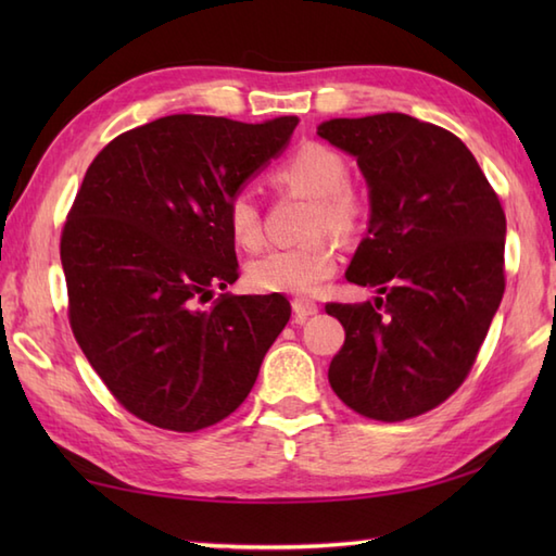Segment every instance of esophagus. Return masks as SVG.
<instances>
[{"instance_id": "1", "label": "esophagus", "mask_w": 556, "mask_h": 556, "mask_svg": "<svg viewBox=\"0 0 556 556\" xmlns=\"http://www.w3.org/2000/svg\"><path fill=\"white\" fill-rule=\"evenodd\" d=\"M291 308H293V313H296L299 320H305V317L315 315V313H317V308H320V305H317V303H315V301H311V299H303V296H299V299H293V301H291Z\"/></svg>"}]
</instances>
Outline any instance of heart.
Returning a JSON list of instances; mask_svg holds the SVG:
<instances>
[{
    "label": "heart",
    "mask_w": 556,
    "mask_h": 556,
    "mask_svg": "<svg viewBox=\"0 0 556 556\" xmlns=\"http://www.w3.org/2000/svg\"><path fill=\"white\" fill-rule=\"evenodd\" d=\"M271 186L281 193L308 195L313 205L305 222V239L296 245L275 248L255 257L245 269L248 285L263 293H296L311 296L339 267V243L327 236H351L361 227L365 203L349 184V164L337 150L305 143L269 174ZM229 236L245 251L265 243L263 212L251 191H236L224 207Z\"/></svg>",
    "instance_id": "obj_1"
}]
</instances>
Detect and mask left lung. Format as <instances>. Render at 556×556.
Returning <instances> with one entry per match:
<instances>
[{"label": "left lung", "instance_id": "obj_1", "mask_svg": "<svg viewBox=\"0 0 556 556\" xmlns=\"http://www.w3.org/2000/svg\"><path fill=\"white\" fill-rule=\"evenodd\" d=\"M370 186V227L346 279L375 303H327L346 339L329 384L365 418L422 416L464 384L504 296L506 217L460 138L408 114L329 119Z\"/></svg>", "mask_w": 556, "mask_h": 556}]
</instances>
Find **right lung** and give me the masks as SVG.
I'll return each instance as SVG.
<instances>
[{
	"mask_svg": "<svg viewBox=\"0 0 556 556\" xmlns=\"http://www.w3.org/2000/svg\"><path fill=\"white\" fill-rule=\"evenodd\" d=\"M296 116L172 114L92 160L62 231L68 323L112 396L195 432L239 408L289 323L285 296H222L239 279L227 200L287 146Z\"/></svg>",
	"mask_w": 556,
	"mask_h": 556,
	"instance_id": "right-lung-1",
	"label": "right lung"
}]
</instances>
